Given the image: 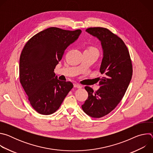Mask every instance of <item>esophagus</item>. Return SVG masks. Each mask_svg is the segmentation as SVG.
I'll use <instances>...</instances> for the list:
<instances>
[{
    "label": "esophagus",
    "mask_w": 153,
    "mask_h": 153,
    "mask_svg": "<svg viewBox=\"0 0 153 153\" xmlns=\"http://www.w3.org/2000/svg\"><path fill=\"white\" fill-rule=\"evenodd\" d=\"M74 88H79L80 89V88H82V86L80 85L78 83H74Z\"/></svg>",
    "instance_id": "34e87169"
}]
</instances>
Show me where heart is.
<instances>
[{
	"mask_svg": "<svg viewBox=\"0 0 153 153\" xmlns=\"http://www.w3.org/2000/svg\"><path fill=\"white\" fill-rule=\"evenodd\" d=\"M86 51H92V52H94V53H96V54H98V50L97 48L94 47H93V46H91V47H89L87 48L86 50Z\"/></svg>",
	"mask_w": 153,
	"mask_h": 153,
	"instance_id": "b5f03b06",
	"label": "heart"
}]
</instances>
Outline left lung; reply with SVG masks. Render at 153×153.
I'll list each match as a JSON object with an SVG mask.
<instances>
[{"mask_svg":"<svg viewBox=\"0 0 153 153\" xmlns=\"http://www.w3.org/2000/svg\"><path fill=\"white\" fill-rule=\"evenodd\" d=\"M86 31L100 40L103 57L100 72V88L94 92L90 86L85 88L88 97L82 105L88 116L100 118L111 112L121 101L133 75V65L129 51L116 34L102 27L89 28Z\"/></svg>","mask_w":153,"mask_h":153,"instance_id":"obj_1","label":"left lung"}]
</instances>
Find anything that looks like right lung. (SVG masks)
Wrapping results in <instances>:
<instances>
[{
	"instance_id": "obj_1",
	"label": "right lung",
	"mask_w": 153,
	"mask_h": 153,
	"mask_svg": "<svg viewBox=\"0 0 153 153\" xmlns=\"http://www.w3.org/2000/svg\"><path fill=\"white\" fill-rule=\"evenodd\" d=\"M50 27L33 36L20 56V82L31 105L39 114L49 115L59 108L73 88L71 82L57 79L54 72L66 48L81 34Z\"/></svg>"
}]
</instances>
